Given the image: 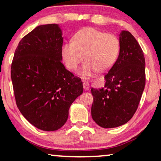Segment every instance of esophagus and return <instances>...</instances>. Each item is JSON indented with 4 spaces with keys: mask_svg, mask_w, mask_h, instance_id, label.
Wrapping results in <instances>:
<instances>
[{
    "mask_svg": "<svg viewBox=\"0 0 161 161\" xmlns=\"http://www.w3.org/2000/svg\"><path fill=\"white\" fill-rule=\"evenodd\" d=\"M83 87L85 90H89V89H90V84H89L88 81H83Z\"/></svg>",
    "mask_w": 161,
    "mask_h": 161,
    "instance_id": "1",
    "label": "esophagus"
}]
</instances>
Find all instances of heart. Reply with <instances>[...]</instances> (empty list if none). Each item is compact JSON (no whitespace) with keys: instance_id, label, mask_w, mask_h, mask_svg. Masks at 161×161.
Segmentation results:
<instances>
[{"instance_id":"b5f03b06","label":"heart","mask_w":161,"mask_h":161,"mask_svg":"<svg viewBox=\"0 0 161 161\" xmlns=\"http://www.w3.org/2000/svg\"><path fill=\"white\" fill-rule=\"evenodd\" d=\"M119 52V42L116 36L92 27L76 33L73 42L64 43L62 56L69 69L76 70L85 58L80 74L84 77L92 76L99 70L107 71L115 63Z\"/></svg>"}]
</instances>
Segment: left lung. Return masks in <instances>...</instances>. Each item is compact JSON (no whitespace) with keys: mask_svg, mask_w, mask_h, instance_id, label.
I'll use <instances>...</instances> for the list:
<instances>
[{"mask_svg":"<svg viewBox=\"0 0 161 161\" xmlns=\"http://www.w3.org/2000/svg\"><path fill=\"white\" fill-rule=\"evenodd\" d=\"M119 53L104 76V87L91 89L93 120L104 128L127 123L136 113L145 85V62L138 42L127 31L119 34Z\"/></svg>","mask_w":161,"mask_h":161,"instance_id":"obj_1","label":"left lung"}]
</instances>
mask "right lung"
I'll return each mask as SVG.
<instances>
[{
  "instance_id": "add662e5",
  "label": "right lung",
  "mask_w": 161,
  "mask_h": 161,
  "mask_svg": "<svg viewBox=\"0 0 161 161\" xmlns=\"http://www.w3.org/2000/svg\"><path fill=\"white\" fill-rule=\"evenodd\" d=\"M62 45L58 24L39 25L20 41L11 64L18 108L42 130L61 128L71 104L83 92L82 81L62 63Z\"/></svg>"
}]
</instances>
